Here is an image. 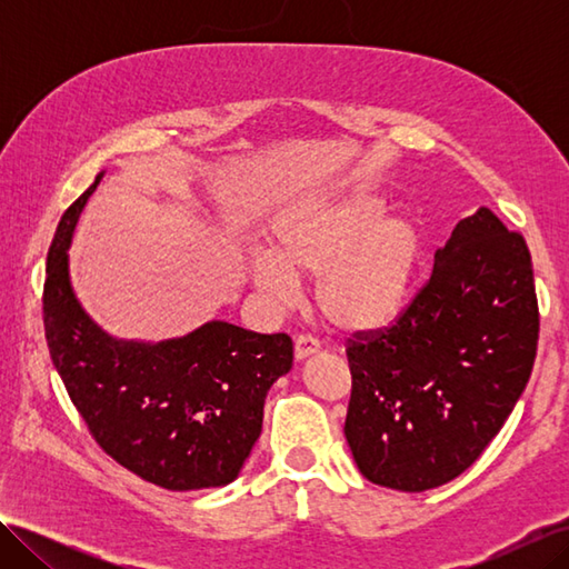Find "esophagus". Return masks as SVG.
I'll list each match as a JSON object with an SVG mask.
<instances>
[{
  "label": "esophagus",
  "instance_id": "esophagus-1",
  "mask_svg": "<svg viewBox=\"0 0 569 569\" xmlns=\"http://www.w3.org/2000/svg\"><path fill=\"white\" fill-rule=\"evenodd\" d=\"M318 351H320V343H318V339H313L311 335H299V337L295 339V358H297V360H303V358L313 356V353H318Z\"/></svg>",
  "mask_w": 569,
  "mask_h": 569
}]
</instances>
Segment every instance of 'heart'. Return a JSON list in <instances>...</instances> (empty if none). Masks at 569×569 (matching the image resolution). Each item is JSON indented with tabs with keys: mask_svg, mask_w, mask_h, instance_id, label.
Returning <instances> with one entry per match:
<instances>
[{
	"mask_svg": "<svg viewBox=\"0 0 569 569\" xmlns=\"http://www.w3.org/2000/svg\"><path fill=\"white\" fill-rule=\"evenodd\" d=\"M385 209L368 189L291 206L272 222V253L251 258L253 284L289 301L299 278L320 274L316 301L327 325L343 335L382 330L406 308L422 253L416 222Z\"/></svg>",
	"mask_w": 569,
	"mask_h": 569,
	"instance_id": "b5f03b06",
	"label": "heart"
}]
</instances>
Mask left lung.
<instances>
[{"mask_svg": "<svg viewBox=\"0 0 569 569\" xmlns=\"http://www.w3.org/2000/svg\"><path fill=\"white\" fill-rule=\"evenodd\" d=\"M353 337L343 435L358 470L410 493L456 479L501 432L537 358L525 237L481 206L437 249L399 320Z\"/></svg>", "mask_w": 569, "mask_h": 569, "instance_id": "8db88e82", "label": "left lung"}]
</instances>
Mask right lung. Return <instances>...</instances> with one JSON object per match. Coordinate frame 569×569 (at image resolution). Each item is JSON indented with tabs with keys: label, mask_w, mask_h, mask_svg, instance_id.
<instances>
[{
	"label": "right lung",
	"mask_w": 569,
	"mask_h": 569,
	"mask_svg": "<svg viewBox=\"0 0 569 569\" xmlns=\"http://www.w3.org/2000/svg\"><path fill=\"white\" fill-rule=\"evenodd\" d=\"M101 176L63 213L47 253L51 363L94 441L123 468L168 491L226 487L261 437L268 389L291 370V339L222 320L157 343L101 330L68 274L76 222Z\"/></svg>",
	"instance_id": "add662e5"
}]
</instances>
